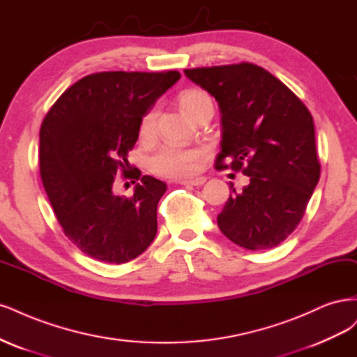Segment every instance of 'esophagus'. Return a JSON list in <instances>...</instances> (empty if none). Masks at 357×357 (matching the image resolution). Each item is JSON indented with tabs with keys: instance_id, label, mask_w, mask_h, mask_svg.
<instances>
[{
	"instance_id": "34e87169",
	"label": "esophagus",
	"mask_w": 357,
	"mask_h": 357,
	"mask_svg": "<svg viewBox=\"0 0 357 357\" xmlns=\"http://www.w3.org/2000/svg\"><path fill=\"white\" fill-rule=\"evenodd\" d=\"M206 182V178H195V179H188V181H179L178 183H181V185H190V187H199V185H203V183Z\"/></svg>"
}]
</instances>
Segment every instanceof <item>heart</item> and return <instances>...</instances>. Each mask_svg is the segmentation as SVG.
<instances>
[{
  "label": "heart",
  "mask_w": 357,
  "mask_h": 357,
  "mask_svg": "<svg viewBox=\"0 0 357 357\" xmlns=\"http://www.w3.org/2000/svg\"><path fill=\"white\" fill-rule=\"evenodd\" d=\"M178 100L182 111L191 119H195L206 107L212 105L211 98L206 95L204 91L197 89H190V90L182 91ZM155 120H157L155 108H151L144 114L139 124L141 137L153 136L155 129ZM202 154H203L202 148H187L176 144H167V145H163L162 148H158L154 153L151 160H149V167H151L154 174L165 178H172V179L187 178L195 174V170H197V162Z\"/></svg>",
  "instance_id": "1"
}]
</instances>
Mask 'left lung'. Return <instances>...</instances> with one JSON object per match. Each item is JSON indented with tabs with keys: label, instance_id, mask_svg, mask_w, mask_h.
I'll list each match as a JSON object with an SVG mask.
<instances>
[{
	"label": "left lung",
	"instance_id": "8db88e82",
	"mask_svg": "<svg viewBox=\"0 0 357 357\" xmlns=\"http://www.w3.org/2000/svg\"><path fill=\"white\" fill-rule=\"evenodd\" d=\"M216 99L222 141L215 166L250 178L218 215V227L249 250L278 246L300 224L320 178L313 117L280 79L254 63L183 71Z\"/></svg>",
	"mask_w": 357,
	"mask_h": 357
}]
</instances>
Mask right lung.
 I'll use <instances>...</instances> for the list:
<instances>
[{
    "instance_id": "obj_1",
    "label": "right lung",
    "mask_w": 357,
    "mask_h": 357,
    "mask_svg": "<svg viewBox=\"0 0 357 357\" xmlns=\"http://www.w3.org/2000/svg\"><path fill=\"white\" fill-rule=\"evenodd\" d=\"M181 74L109 71L66 89L40 129V174L65 236L90 258L129 262L153 243L166 183L128 174V153L144 114ZM139 178L132 198L113 192V178ZM135 183V182H133Z\"/></svg>"
}]
</instances>
